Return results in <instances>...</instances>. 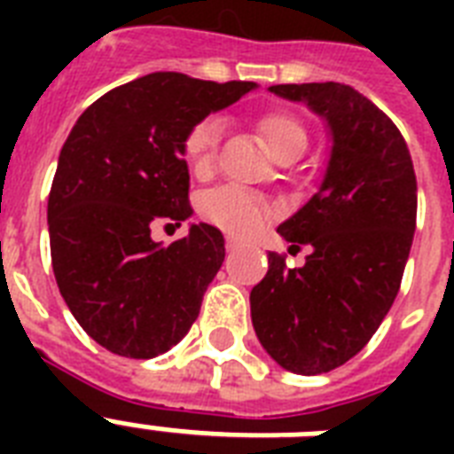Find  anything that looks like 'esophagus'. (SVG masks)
<instances>
[{
    "label": "esophagus",
    "instance_id": "34e87169",
    "mask_svg": "<svg viewBox=\"0 0 454 454\" xmlns=\"http://www.w3.org/2000/svg\"><path fill=\"white\" fill-rule=\"evenodd\" d=\"M226 249H228V254H233L235 249H238V242H235L233 238H228V240H226Z\"/></svg>",
    "mask_w": 454,
    "mask_h": 454
}]
</instances>
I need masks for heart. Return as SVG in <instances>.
I'll return each mask as SVG.
<instances>
[{"mask_svg":"<svg viewBox=\"0 0 454 454\" xmlns=\"http://www.w3.org/2000/svg\"><path fill=\"white\" fill-rule=\"evenodd\" d=\"M259 131L266 138L269 151L283 162V160H297L303 155L309 145L306 127L297 115L287 110H270L259 117ZM221 138H223V122L221 117H202L185 131L184 157L195 176H209L216 167ZM200 216L214 223L221 231L235 238H249L262 226L273 219V205L269 200L256 195L245 188L235 185H221L214 191H207L198 202Z\"/></svg>","mask_w":454,"mask_h":454,"instance_id":"b5f03b06","label":"heart"}]
</instances>
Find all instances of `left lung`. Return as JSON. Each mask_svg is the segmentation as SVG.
Instances as JSON below:
<instances>
[{
  "mask_svg": "<svg viewBox=\"0 0 454 454\" xmlns=\"http://www.w3.org/2000/svg\"><path fill=\"white\" fill-rule=\"evenodd\" d=\"M270 91L320 113L334 145L320 191L278 228L310 254L287 269L285 254L269 252V273L249 294L252 325L278 365L323 374L365 348L401 290L417 226L415 167L398 127L348 84Z\"/></svg>",
  "mask_w": 454,
  "mask_h": 454,
  "instance_id": "obj_1",
  "label": "left lung"
}]
</instances>
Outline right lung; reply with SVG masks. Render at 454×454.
I'll use <instances>...</instances> for the list:
<instances>
[{
	"mask_svg": "<svg viewBox=\"0 0 454 454\" xmlns=\"http://www.w3.org/2000/svg\"><path fill=\"white\" fill-rule=\"evenodd\" d=\"M254 82L151 73L110 89L63 144L49 192L53 276L89 337L124 358H155L191 330L226 247L219 228L160 247L153 226L191 216L184 137Z\"/></svg>",
	"mask_w": 454,
	"mask_h": 454,
	"instance_id": "obj_1",
	"label": "right lung"
}]
</instances>
